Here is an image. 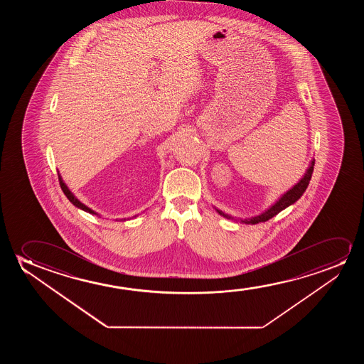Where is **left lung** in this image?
Masks as SVG:
<instances>
[{"label": "left lung", "mask_w": 364, "mask_h": 364, "mask_svg": "<svg viewBox=\"0 0 364 364\" xmlns=\"http://www.w3.org/2000/svg\"><path fill=\"white\" fill-rule=\"evenodd\" d=\"M314 159L311 160V164H309V169L306 170V173H304V176L301 178L299 183L297 184H294L291 189L287 190L286 193H284L281 198H279V200L274 203V204L271 205L269 209L264 210V213H261L259 215H256V216H252V218H247V219H240L239 221H241L242 224L247 225H255L259 224V223H264V221H267V220L272 219L274 216L281 213L282 210L286 209V208H289V205L294 204L297 200L304 195V191L307 189V186L309 184V180L312 178V173H314ZM216 209V208H215ZM216 211L219 213L221 216H224L226 219L229 220H236L234 216H231L229 214H225L223 213L221 210L216 209Z\"/></svg>", "instance_id": "left-lung-1"}]
</instances>
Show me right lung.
<instances>
[{
	"mask_svg": "<svg viewBox=\"0 0 364 364\" xmlns=\"http://www.w3.org/2000/svg\"><path fill=\"white\" fill-rule=\"evenodd\" d=\"M58 180H60V189L63 190V193H65V196H67V199L70 200V203L75 205V208L83 210L85 213H90V214L98 215L95 211H93V210L88 208V206H85L83 203H80V200L75 198V194H73V193L68 189V186L65 184V181L62 179L60 173H58Z\"/></svg>",
	"mask_w": 364,
	"mask_h": 364,
	"instance_id": "add662e5",
	"label": "right lung"
}]
</instances>
